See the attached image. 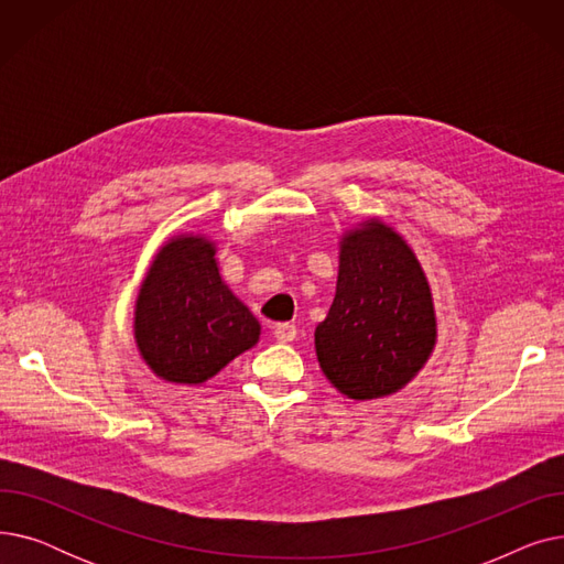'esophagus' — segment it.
Here are the masks:
<instances>
[{
	"mask_svg": "<svg viewBox=\"0 0 564 564\" xmlns=\"http://www.w3.org/2000/svg\"><path fill=\"white\" fill-rule=\"evenodd\" d=\"M274 338L281 340V343H290V340L297 338V327H294V324H290V322H281L274 327Z\"/></svg>",
	"mask_w": 564,
	"mask_h": 564,
	"instance_id": "34e87169",
	"label": "esophagus"
}]
</instances>
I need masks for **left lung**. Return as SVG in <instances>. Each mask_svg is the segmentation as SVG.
<instances>
[{
	"label": "left lung",
	"mask_w": 564,
	"mask_h": 564,
	"mask_svg": "<svg viewBox=\"0 0 564 564\" xmlns=\"http://www.w3.org/2000/svg\"><path fill=\"white\" fill-rule=\"evenodd\" d=\"M434 338L430 285L402 237L381 221L345 235L336 297L315 329L334 387L354 400L395 393L423 368Z\"/></svg>",
	"instance_id": "8db88e82"
}]
</instances>
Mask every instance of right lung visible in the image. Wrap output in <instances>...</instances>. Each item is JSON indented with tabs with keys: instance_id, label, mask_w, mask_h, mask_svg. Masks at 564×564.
I'll return each mask as SVG.
<instances>
[{
	"instance_id": "1",
	"label": "right lung",
	"mask_w": 564,
	"mask_h": 564,
	"mask_svg": "<svg viewBox=\"0 0 564 564\" xmlns=\"http://www.w3.org/2000/svg\"><path fill=\"white\" fill-rule=\"evenodd\" d=\"M145 364L175 383H200L253 347L260 324L224 285L203 237L169 242L148 272L134 317Z\"/></svg>"
}]
</instances>
